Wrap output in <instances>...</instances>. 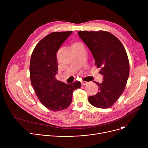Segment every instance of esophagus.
Returning <instances> with one entry per match:
<instances>
[{"instance_id":"34e87169","label":"esophagus","mask_w":148,"mask_h":148,"mask_svg":"<svg viewBox=\"0 0 148 148\" xmlns=\"http://www.w3.org/2000/svg\"><path fill=\"white\" fill-rule=\"evenodd\" d=\"M88 83V82H87V81H81V84L83 86H86L87 85V84Z\"/></svg>"}]
</instances>
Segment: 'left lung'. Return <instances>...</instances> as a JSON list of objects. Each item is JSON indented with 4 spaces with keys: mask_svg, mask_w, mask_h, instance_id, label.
<instances>
[{
    "mask_svg": "<svg viewBox=\"0 0 148 148\" xmlns=\"http://www.w3.org/2000/svg\"><path fill=\"white\" fill-rule=\"evenodd\" d=\"M79 37L91 51L95 64L101 68L102 83L95 82L99 91L88 97L93 106L108 108L123 93L130 74V63L125 49L119 39L105 31L78 32Z\"/></svg>",
    "mask_w": 148,
    "mask_h": 148,
    "instance_id": "8db88e82",
    "label": "left lung"
}]
</instances>
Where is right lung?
Segmentation results:
<instances>
[{
  "mask_svg": "<svg viewBox=\"0 0 148 148\" xmlns=\"http://www.w3.org/2000/svg\"><path fill=\"white\" fill-rule=\"evenodd\" d=\"M73 32H53L36 46L30 59V75L36 94L45 107L53 111L67 108L72 101L74 90L81 87V82L70 84L58 81L56 54Z\"/></svg>",
  "mask_w": 148,
  "mask_h": 148,
  "instance_id": "add662e5",
  "label": "right lung"
}]
</instances>
